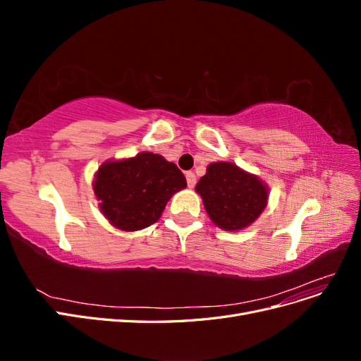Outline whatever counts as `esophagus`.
Returning a JSON list of instances; mask_svg holds the SVG:
<instances>
[{"mask_svg": "<svg viewBox=\"0 0 361 361\" xmlns=\"http://www.w3.org/2000/svg\"><path fill=\"white\" fill-rule=\"evenodd\" d=\"M185 176H187V183H188V188H194L195 182H197V179H195V174H194L192 171H188L187 174H185Z\"/></svg>", "mask_w": 361, "mask_h": 361, "instance_id": "obj_1", "label": "esophagus"}]
</instances>
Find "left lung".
<instances>
[{"mask_svg": "<svg viewBox=\"0 0 361 361\" xmlns=\"http://www.w3.org/2000/svg\"><path fill=\"white\" fill-rule=\"evenodd\" d=\"M212 223L228 232L253 224L268 203V187L232 162H212L195 185Z\"/></svg>", "mask_w": 361, "mask_h": 361, "instance_id": "left-lung-1", "label": "left lung"}]
</instances>
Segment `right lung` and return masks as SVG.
Returning a JSON list of instances; mask_svg holds the SVG:
<instances>
[{"label": "right lung", "instance_id": "obj_1", "mask_svg": "<svg viewBox=\"0 0 361 361\" xmlns=\"http://www.w3.org/2000/svg\"><path fill=\"white\" fill-rule=\"evenodd\" d=\"M185 187L187 179L176 164L152 152L105 161L93 180L101 212L125 232L157 223L171 195Z\"/></svg>", "mask_w": 361, "mask_h": 361}]
</instances>
